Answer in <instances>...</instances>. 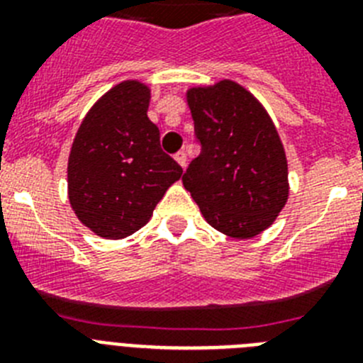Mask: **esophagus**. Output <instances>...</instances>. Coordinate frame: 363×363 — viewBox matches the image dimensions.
Returning <instances> with one entry per match:
<instances>
[{"label": "esophagus", "mask_w": 363, "mask_h": 363, "mask_svg": "<svg viewBox=\"0 0 363 363\" xmlns=\"http://www.w3.org/2000/svg\"><path fill=\"white\" fill-rule=\"evenodd\" d=\"M174 160H176V162H178V165L182 167V169H184V167L187 165V156H185L184 150H178V152L174 154Z\"/></svg>", "instance_id": "esophagus-1"}]
</instances>
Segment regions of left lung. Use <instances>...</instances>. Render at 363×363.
I'll return each instance as SVG.
<instances>
[{
  "label": "left lung",
  "instance_id": "left-lung-1",
  "mask_svg": "<svg viewBox=\"0 0 363 363\" xmlns=\"http://www.w3.org/2000/svg\"><path fill=\"white\" fill-rule=\"evenodd\" d=\"M187 104L201 152L189 163L184 187L209 225L230 238H252L289 196L277 127L258 99L230 79L192 86Z\"/></svg>",
  "mask_w": 363,
  "mask_h": 363
}]
</instances>
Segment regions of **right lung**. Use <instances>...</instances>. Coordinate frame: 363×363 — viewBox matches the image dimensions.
<instances>
[{"label":"right lung","mask_w":363,"mask_h":363,"mask_svg":"<svg viewBox=\"0 0 363 363\" xmlns=\"http://www.w3.org/2000/svg\"><path fill=\"white\" fill-rule=\"evenodd\" d=\"M150 89L136 79L112 86L92 105L72 142L69 201L83 225L120 240L142 229L184 169L160 147L149 120Z\"/></svg>","instance_id":"1"}]
</instances>
